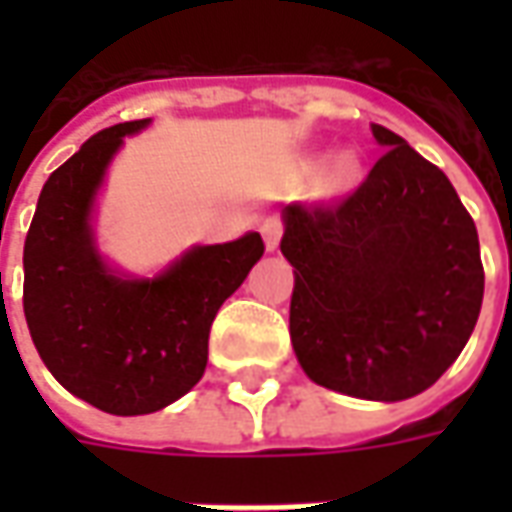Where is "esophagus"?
<instances>
[{"mask_svg":"<svg viewBox=\"0 0 512 512\" xmlns=\"http://www.w3.org/2000/svg\"><path fill=\"white\" fill-rule=\"evenodd\" d=\"M260 233H263V241H266L268 252H274L279 246V238H282V219H279V216H268V219H263Z\"/></svg>","mask_w":512,"mask_h":512,"instance_id":"1","label":"esophagus"}]
</instances>
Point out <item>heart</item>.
I'll use <instances>...</instances> for the list:
<instances>
[{
  "mask_svg": "<svg viewBox=\"0 0 512 512\" xmlns=\"http://www.w3.org/2000/svg\"><path fill=\"white\" fill-rule=\"evenodd\" d=\"M356 175V161L354 156H340L337 161H334L332 167V180L337 183V186H343V183H348V180L354 178Z\"/></svg>",
  "mask_w": 512,
  "mask_h": 512,
  "instance_id": "heart-1",
  "label": "heart"
}]
</instances>
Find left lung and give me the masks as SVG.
<instances>
[{"instance_id": "1", "label": "left lung", "mask_w": 512, "mask_h": 512, "mask_svg": "<svg viewBox=\"0 0 512 512\" xmlns=\"http://www.w3.org/2000/svg\"><path fill=\"white\" fill-rule=\"evenodd\" d=\"M384 156L340 202L282 211L290 343L315 384L406 400L458 359L483 307L472 216L439 167L373 123Z\"/></svg>"}]
</instances>
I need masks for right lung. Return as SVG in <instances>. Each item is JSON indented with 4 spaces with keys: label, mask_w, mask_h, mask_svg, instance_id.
Returning <instances> with one entry per match:
<instances>
[{
    "label": "right lung",
    "mask_w": 512,
    "mask_h": 512,
    "mask_svg": "<svg viewBox=\"0 0 512 512\" xmlns=\"http://www.w3.org/2000/svg\"><path fill=\"white\" fill-rule=\"evenodd\" d=\"M90 136L40 191L24 244V315L43 365L71 395L117 417L153 414L197 384L216 312L263 257L260 233L191 246L156 277H128L95 244L93 213L123 139Z\"/></svg>",
    "instance_id": "right-lung-1"
}]
</instances>
